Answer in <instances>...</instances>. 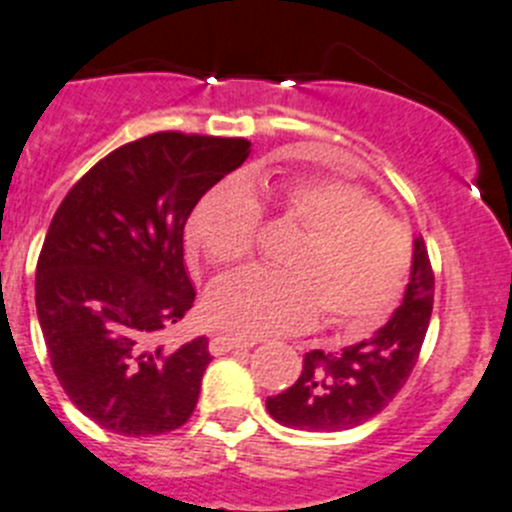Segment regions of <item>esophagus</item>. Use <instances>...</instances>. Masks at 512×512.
<instances>
[{
	"instance_id": "esophagus-1",
	"label": "esophagus",
	"mask_w": 512,
	"mask_h": 512,
	"mask_svg": "<svg viewBox=\"0 0 512 512\" xmlns=\"http://www.w3.org/2000/svg\"><path fill=\"white\" fill-rule=\"evenodd\" d=\"M252 346H255V343L247 341V338L224 336V333H219V336H214L212 341H209V351H212L214 356H224V353L229 351H247V348Z\"/></svg>"
}]
</instances>
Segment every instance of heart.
Listing matches in <instances>:
<instances>
[{
	"mask_svg": "<svg viewBox=\"0 0 512 512\" xmlns=\"http://www.w3.org/2000/svg\"><path fill=\"white\" fill-rule=\"evenodd\" d=\"M272 204L305 234L283 257L285 270H242L214 285L207 318L234 336L257 338L323 321L366 328L399 300L412 265V237L381 212L369 191L331 176H300L272 186ZM260 204L242 181H222L189 219V245L214 267L247 257Z\"/></svg>",
	"mask_w": 512,
	"mask_h": 512,
	"instance_id": "heart-1",
	"label": "heart"
}]
</instances>
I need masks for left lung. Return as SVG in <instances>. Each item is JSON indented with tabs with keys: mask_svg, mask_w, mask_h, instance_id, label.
Returning <instances> with one entry per match:
<instances>
[{
	"mask_svg": "<svg viewBox=\"0 0 512 512\" xmlns=\"http://www.w3.org/2000/svg\"><path fill=\"white\" fill-rule=\"evenodd\" d=\"M434 275L422 237H414L404 300L374 336L338 353H305L293 386L267 396L275 422L303 432H343L374 419L407 384L432 318Z\"/></svg>",
	"mask_w": 512,
	"mask_h": 512,
	"instance_id": "left-lung-1",
	"label": "left lung"
}]
</instances>
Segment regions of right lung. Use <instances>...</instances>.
<instances>
[{
  "instance_id": "1",
  "label": "right lung",
  "mask_w": 512,
  "mask_h": 512,
  "mask_svg": "<svg viewBox=\"0 0 512 512\" xmlns=\"http://www.w3.org/2000/svg\"><path fill=\"white\" fill-rule=\"evenodd\" d=\"M247 156L245 138L154 133L100 159L57 207L37 260V318L57 381L103 429L164 434L197 407L209 341H164L194 303L184 227Z\"/></svg>"
}]
</instances>
